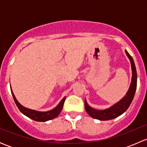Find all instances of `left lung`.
I'll return each mask as SVG.
<instances>
[{
	"mask_svg": "<svg viewBox=\"0 0 147 147\" xmlns=\"http://www.w3.org/2000/svg\"><path fill=\"white\" fill-rule=\"evenodd\" d=\"M125 53L129 60L131 67V81L130 83V86L129 90L125 95L117 102L115 105H112L110 107L107 108L102 110L94 109L91 107L87 104L86 100H84V108L86 112H87L90 117L92 118L97 119L101 121H106V120L113 119L122 115L124 112L127 111L129 105L132 102L134 96L135 94L136 90H137V74L136 70V67L134 62L131 56L129 54L128 52L125 50Z\"/></svg>",
	"mask_w": 147,
	"mask_h": 147,
	"instance_id": "1",
	"label": "left lung"
}]
</instances>
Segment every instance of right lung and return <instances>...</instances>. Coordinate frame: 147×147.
Segmentation results:
<instances>
[{"instance_id": "1", "label": "right lung", "mask_w": 147, "mask_h": 147, "mask_svg": "<svg viewBox=\"0 0 147 147\" xmlns=\"http://www.w3.org/2000/svg\"><path fill=\"white\" fill-rule=\"evenodd\" d=\"M10 90H11L12 95H13V99H14V101L16 102V105H17L19 110H20L23 115H26V117L35 120V121H48V120L55 119V117H57L60 115V112H61L62 109H63L65 100V99H66V97H65L60 102V103H59L55 107L53 108V109H51V110L47 111V112H40V111L34 110V109H29V108H27L26 107L23 106L20 102H18L17 99L16 98V96L13 94L11 88H10Z\"/></svg>"}]
</instances>
